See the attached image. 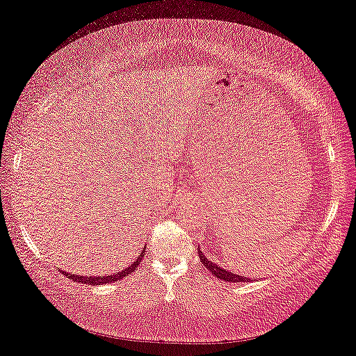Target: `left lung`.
I'll return each instance as SVG.
<instances>
[{
	"label": "left lung",
	"mask_w": 356,
	"mask_h": 356,
	"mask_svg": "<svg viewBox=\"0 0 356 356\" xmlns=\"http://www.w3.org/2000/svg\"><path fill=\"white\" fill-rule=\"evenodd\" d=\"M197 252H200V259H201V262L204 264V267H206L210 273L215 275L216 278L225 280L227 282H245V281H250L248 278H246V276H240V275H236V273H232V272H227V270H225V268H221L218 264L212 262V261H210V259H207L206 256H204L202 251H197Z\"/></svg>",
	"instance_id": "8db88e82"
}]
</instances>
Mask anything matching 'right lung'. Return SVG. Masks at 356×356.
I'll return each mask as SVG.
<instances>
[{"label":"right lung","instance_id":"1","mask_svg":"<svg viewBox=\"0 0 356 356\" xmlns=\"http://www.w3.org/2000/svg\"><path fill=\"white\" fill-rule=\"evenodd\" d=\"M144 257V250L140 251V256H138L136 261L127 267L125 270H120V272L114 273V275H108V276H78V275H72V273H65V276L70 280H74L76 282H81V284H92V286H99V284H105V282H113V281H118V280H122L125 276L134 273L138 265L141 264Z\"/></svg>","mask_w":356,"mask_h":356}]
</instances>
